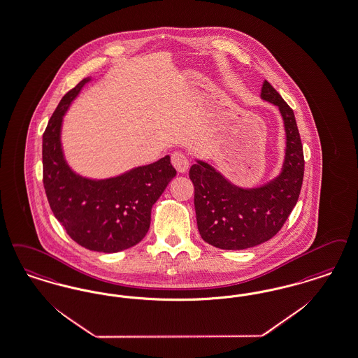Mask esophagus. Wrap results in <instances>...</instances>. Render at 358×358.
<instances>
[{
  "mask_svg": "<svg viewBox=\"0 0 358 358\" xmlns=\"http://www.w3.org/2000/svg\"><path fill=\"white\" fill-rule=\"evenodd\" d=\"M171 161H172L173 166L177 169V172H187V169H189V159H187L184 153L174 152L172 156H171Z\"/></svg>",
  "mask_w": 358,
  "mask_h": 358,
  "instance_id": "esophagus-1",
  "label": "esophagus"
}]
</instances>
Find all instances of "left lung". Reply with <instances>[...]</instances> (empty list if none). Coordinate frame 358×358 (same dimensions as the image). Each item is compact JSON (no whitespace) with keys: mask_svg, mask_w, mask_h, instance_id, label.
Wrapping results in <instances>:
<instances>
[{"mask_svg":"<svg viewBox=\"0 0 358 358\" xmlns=\"http://www.w3.org/2000/svg\"><path fill=\"white\" fill-rule=\"evenodd\" d=\"M261 97L278 106L286 131L281 174L268 185L241 189L199 161L189 177L194 185L197 227L205 243L228 250L253 248L274 237L296 206L303 180V150L292 108L268 81Z\"/></svg>","mask_w":358,"mask_h":358,"instance_id":"8db88e82","label":"left lung"}]
</instances>
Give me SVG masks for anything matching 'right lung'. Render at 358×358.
<instances>
[{"instance_id": "obj_1", "label": "right lung", "mask_w": 358, "mask_h": 358, "mask_svg": "<svg viewBox=\"0 0 358 358\" xmlns=\"http://www.w3.org/2000/svg\"><path fill=\"white\" fill-rule=\"evenodd\" d=\"M86 81L69 90L43 136V181L50 209L73 241L89 250L115 253L140 243L150 227L153 203L176 176L171 157L115 178L92 181L73 173L59 143L62 115Z\"/></svg>"}]
</instances>
